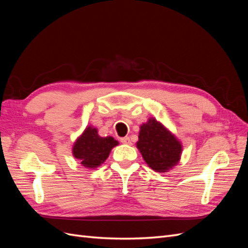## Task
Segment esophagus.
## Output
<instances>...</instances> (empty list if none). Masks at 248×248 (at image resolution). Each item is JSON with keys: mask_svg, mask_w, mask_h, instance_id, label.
Returning <instances> with one entry per match:
<instances>
[{"mask_svg": "<svg viewBox=\"0 0 248 248\" xmlns=\"http://www.w3.org/2000/svg\"><path fill=\"white\" fill-rule=\"evenodd\" d=\"M120 141L123 142V144H130V139L128 137H125L120 140Z\"/></svg>", "mask_w": 248, "mask_h": 248, "instance_id": "1", "label": "esophagus"}]
</instances>
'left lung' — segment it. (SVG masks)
<instances>
[{"mask_svg":"<svg viewBox=\"0 0 248 248\" xmlns=\"http://www.w3.org/2000/svg\"><path fill=\"white\" fill-rule=\"evenodd\" d=\"M137 147L148 166L156 171L171 169L182 152L180 141L154 118L140 126Z\"/></svg>","mask_w":248,"mask_h":248,"instance_id":"8db88e82","label":"left lung"}]
</instances>
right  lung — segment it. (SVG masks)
Instances as JSON below:
<instances>
[{"instance_id": "1", "label": "right lung", "mask_w": 248, "mask_h": 248, "mask_svg": "<svg viewBox=\"0 0 248 248\" xmlns=\"http://www.w3.org/2000/svg\"><path fill=\"white\" fill-rule=\"evenodd\" d=\"M118 145L114 138H101L97 129L89 126L73 146V156L81 166L94 169L99 167L108 157L110 150Z\"/></svg>"}]
</instances>
